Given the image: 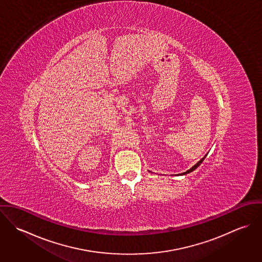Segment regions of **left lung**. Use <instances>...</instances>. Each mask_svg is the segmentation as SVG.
Wrapping results in <instances>:
<instances>
[{
  "label": "left lung",
  "mask_w": 262,
  "mask_h": 262,
  "mask_svg": "<svg viewBox=\"0 0 262 262\" xmlns=\"http://www.w3.org/2000/svg\"><path fill=\"white\" fill-rule=\"evenodd\" d=\"M206 156H207V155H206ZM206 156H205V157H203V158H202V159H201V160H200V161H199V162H198L196 164H194V165H193V166H192L191 168H189V169H188V170H187L186 172H183V173H181V174H182V176H184V174H187V173H189V172L193 171V170H194V169H195L196 167H199V166L201 165V163H202V162L204 161V159L206 158Z\"/></svg>",
  "instance_id": "left-lung-1"
}]
</instances>
